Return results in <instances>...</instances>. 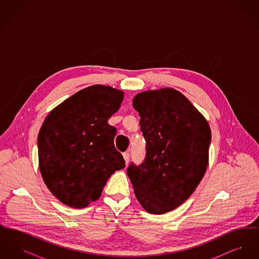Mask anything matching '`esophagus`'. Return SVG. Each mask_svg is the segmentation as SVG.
I'll list each match as a JSON object with an SVG mask.
<instances>
[{"instance_id": "1", "label": "esophagus", "mask_w": 259, "mask_h": 259, "mask_svg": "<svg viewBox=\"0 0 259 259\" xmlns=\"http://www.w3.org/2000/svg\"><path fill=\"white\" fill-rule=\"evenodd\" d=\"M123 158L124 160H125V163H126V165L129 163V159H130V153L129 152H124L123 154Z\"/></svg>"}]
</instances>
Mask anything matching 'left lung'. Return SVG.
I'll use <instances>...</instances> for the list:
<instances>
[{
	"label": "left lung",
	"mask_w": 259,
	"mask_h": 259,
	"mask_svg": "<svg viewBox=\"0 0 259 259\" xmlns=\"http://www.w3.org/2000/svg\"><path fill=\"white\" fill-rule=\"evenodd\" d=\"M133 107L141 117L146 158L131 163L127 175L149 213L176 209L194 192L207 170L210 128L180 91L162 88L139 93Z\"/></svg>",
	"instance_id": "obj_1"
}]
</instances>
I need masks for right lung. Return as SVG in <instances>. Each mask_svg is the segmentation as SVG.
<instances>
[{
  "mask_svg": "<svg viewBox=\"0 0 259 259\" xmlns=\"http://www.w3.org/2000/svg\"><path fill=\"white\" fill-rule=\"evenodd\" d=\"M123 92L92 85L50 111L37 136L38 165L45 184L63 204L84 208L101 196L109 178L125 167L108 123Z\"/></svg>",
  "mask_w": 259,
  "mask_h": 259,
  "instance_id": "right-lung-1",
  "label": "right lung"
}]
</instances>
